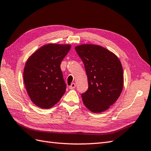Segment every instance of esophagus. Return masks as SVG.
Listing matches in <instances>:
<instances>
[{"mask_svg":"<svg viewBox=\"0 0 151 151\" xmlns=\"http://www.w3.org/2000/svg\"><path fill=\"white\" fill-rule=\"evenodd\" d=\"M76 87V84L75 83H72L71 84H70V86H69V89H74Z\"/></svg>","mask_w":151,"mask_h":151,"instance_id":"1","label":"esophagus"}]
</instances>
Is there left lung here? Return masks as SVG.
<instances>
[{
	"mask_svg": "<svg viewBox=\"0 0 151 151\" xmlns=\"http://www.w3.org/2000/svg\"><path fill=\"white\" fill-rule=\"evenodd\" d=\"M75 50L83 61L88 88L82 93L84 105L93 113H101L116 101L122 92L124 74L117 56L102 46L82 44Z\"/></svg>",
	"mask_w": 151,
	"mask_h": 151,
	"instance_id": "obj_1",
	"label": "left lung"
}]
</instances>
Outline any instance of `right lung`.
<instances>
[{"mask_svg":"<svg viewBox=\"0 0 151 151\" xmlns=\"http://www.w3.org/2000/svg\"><path fill=\"white\" fill-rule=\"evenodd\" d=\"M70 47L69 44H46L27 61L23 70L26 90L38 107H52L65 92L66 84L60 65Z\"/></svg>","mask_w":151,"mask_h":151,"instance_id":"1","label":"right lung"}]
</instances>
